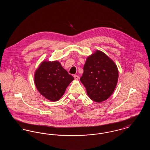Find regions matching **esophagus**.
<instances>
[{
	"instance_id": "1",
	"label": "esophagus",
	"mask_w": 150,
	"mask_h": 150,
	"mask_svg": "<svg viewBox=\"0 0 150 150\" xmlns=\"http://www.w3.org/2000/svg\"><path fill=\"white\" fill-rule=\"evenodd\" d=\"M74 78L75 79H76V80H78L79 76L78 75H74Z\"/></svg>"
}]
</instances>
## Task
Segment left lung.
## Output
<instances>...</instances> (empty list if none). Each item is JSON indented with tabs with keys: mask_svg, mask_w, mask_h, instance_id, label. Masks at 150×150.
Returning <instances> with one entry per match:
<instances>
[{
	"mask_svg": "<svg viewBox=\"0 0 150 150\" xmlns=\"http://www.w3.org/2000/svg\"><path fill=\"white\" fill-rule=\"evenodd\" d=\"M80 79L89 97L94 102L107 100L117 84L119 72L114 62L100 51L88 57Z\"/></svg>",
	"mask_w": 150,
	"mask_h": 150,
	"instance_id": "obj_1",
	"label": "left lung"
}]
</instances>
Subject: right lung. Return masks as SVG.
Segmentation results:
<instances>
[{"label": "right lung", "mask_w": 150, "mask_h": 150, "mask_svg": "<svg viewBox=\"0 0 150 150\" xmlns=\"http://www.w3.org/2000/svg\"><path fill=\"white\" fill-rule=\"evenodd\" d=\"M74 79L57 62H43L36 71L35 84L45 98L56 101L64 95L67 86Z\"/></svg>", "instance_id": "add662e5"}]
</instances>
